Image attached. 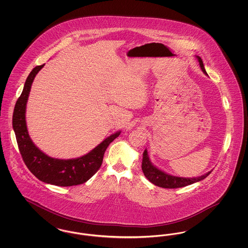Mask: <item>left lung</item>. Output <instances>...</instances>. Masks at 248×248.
I'll list each match as a JSON object with an SVG mask.
<instances>
[{
    "label": "left lung",
    "mask_w": 248,
    "mask_h": 248,
    "mask_svg": "<svg viewBox=\"0 0 248 248\" xmlns=\"http://www.w3.org/2000/svg\"><path fill=\"white\" fill-rule=\"evenodd\" d=\"M196 58L199 61L202 71L204 74L207 75L206 71L204 70V67H203L202 60L198 56H196ZM141 167L142 171H143L145 177H147L153 184L158 186V187H161V188H165V189H177V188H182V187L188 186V185L193 184L195 182H198L200 180L204 179L211 173V171H210V172H208V173H206V174H204L201 177H187V178L168 175V174L165 173L164 171L158 169L156 166H154L152 164V162L150 161L147 150H145L144 153H143Z\"/></svg>",
    "instance_id": "1"
}]
</instances>
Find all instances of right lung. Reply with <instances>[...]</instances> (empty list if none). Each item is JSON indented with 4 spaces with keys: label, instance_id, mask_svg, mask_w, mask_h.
Masks as SVG:
<instances>
[{
    "label": "right lung",
    "instance_id": "obj_1",
    "mask_svg": "<svg viewBox=\"0 0 248 248\" xmlns=\"http://www.w3.org/2000/svg\"><path fill=\"white\" fill-rule=\"evenodd\" d=\"M45 66H37L29 74L23 91L18 97L14 113L13 128L24 163L41 181L61 187L79 185L86 182L100 168L108 146L119 137L121 131L110 135L90 153L76 159L61 160L40 151L31 140L26 124V105L36 74Z\"/></svg>",
    "mask_w": 248,
    "mask_h": 248
}]
</instances>
